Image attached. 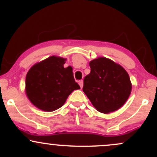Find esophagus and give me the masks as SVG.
Returning a JSON list of instances; mask_svg holds the SVG:
<instances>
[{"label": "esophagus", "mask_w": 157, "mask_h": 157, "mask_svg": "<svg viewBox=\"0 0 157 157\" xmlns=\"http://www.w3.org/2000/svg\"><path fill=\"white\" fill-rule=\"evenodd\" d=\"M78 83H79V85H80V87H81V88L83 87V80H80V81H79Z\"/></svg>", "instance_id": "1"}]
</instances>
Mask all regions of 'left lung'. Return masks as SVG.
<instances>
[{"label":"left lung","instance_id":"1","mask_svg":"<svg viewBox=\"0 0 157 157\" xmlns=\"http://www.w3.org/2000/svg\"><path fill=\"white\" fill-rule=\"evenodd\" d=\"M90 73L83 79V91L99 112L109 113L121 107L132 90L130 77L123 67L106 57L90 62Z\"/></svg>","mask_w":157,"mask_h":157}]
</instances>
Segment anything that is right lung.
I'll return each mask as SVG.
<instances>
[{
  "label": "right lung",
  "instance_id": "right-lung-1",
  "mask_svg": "<svg viewBox=\"0 0 157 157\" xmlns=\"http://www.w3.org/2000/svg\"><path fill=\"white\" fill-rule=\"evenodd\" d=\"M66 59L51 56L33 65L26 76V94L36 107L47 112L56 110L74 90L80 89L71 67H63Z\"/></svg>",
  "mask_w": 157,
  "mask_h": 157
}]
</instances>
